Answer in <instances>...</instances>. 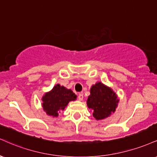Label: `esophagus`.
<instances>
[{"instance_id": "1", "label": "esophagus", "mask_w": 157, "mask_h": 157, "mask_svg": "<svg viewBox=\"0 0 157 157\" xmlns=\"http://www.w3.org/2000/svg\"><path fill=\"white\" fill-rule=\"evenodd\" d=\"M78 99L80 100V101H82V100L83 99V94H78Z\"/></svg>"}]
</instances>
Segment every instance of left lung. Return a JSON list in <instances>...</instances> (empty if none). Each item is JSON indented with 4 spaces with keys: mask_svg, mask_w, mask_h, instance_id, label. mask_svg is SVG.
I'll return each instance as SVG.
<instances>
[{
    "mask_svg": "<svg viewBox=\"0 0 157 157\" xmlns=\"http://www.w3.org/2000/svg\"><path fill=\"white\" fill-rule=\"evenodd\" d=\"M90 93L87 105L93 110V116L96 119L102 120L116 111L119 100L110 88L99 82L91 86Z\"/></svg>",
    "mask_w": 157,
    "mask_h": 157,
    "instance_id": "8db88e82",
    "label": "left lung"
}]
</instances>
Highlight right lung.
<instances>
[{"label": "right lung", "instance_id": "add662e5", "mask_svg": "<svg viewBox=\"0 0 157 157\" xmlns=\"http://www.w3.org/2000/svg\"><path fill=\"white\" fill-rule=\"evenodd\" d=\"M77 96L71 89L56 85L50 91L43 96L42 107L48 116L57 117L60 110H63L70 101H75Z\"/></svg>", "mask_w": 157, "mask_h": 157}]
</instances>
